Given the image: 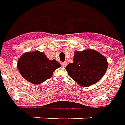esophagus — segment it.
<instances>
[{"instance_id":"34e87169","label":"esophagus","mask_w":125,"mask_h":125,"mask_svg":"<svg viewBox=\"0 0 125 125\" xmlns=\"http://www.w3.org/2000/svg\"><path fill=\"white\" fill-rule=\"evenodd\" d=\"M61 64H62V66L63 67H65L66 66H67V62H62V63H61Z\"/></svg>"}]
</instances>
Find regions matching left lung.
Returning a JSON list of instances; mask_svg holds the SVG:
<instances>
[{
	"label": "left lung",
	"mask_w": 125,
	"mask_h": 125,
	"mask_svg": "<svg viewBox=\"0 0 125 125\" xmlns=\"http://www.w3.org/2000/svg\"><path fill=\"white\" fill-rule=\"evenodd\" d=\"M106 58L94 50L75 52L73 62L67 64L70 77L79 85L88 87L96 83L106 72Z\"/></svg>",
	"instance_id": "8db88e82"
}]
</instances>
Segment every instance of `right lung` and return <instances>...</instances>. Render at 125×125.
<instances>
[{
    "label": "right lung",
    "instance_id": "1",
    "mask_svg": "<svg viewBox=\"0 0 125 125\" xmlns=\"http://www.w3.org/2000/svg\"><path fill=\"white\" fill-rule=\"evenodd\" d=\"M61 65L56 60L50 61L44 52H26L19 58L17 69L25 80L38 85L52 76L53 72Z\"/></svg>",
    "mask_w": 125,
    "mask_h": 125
}]
</instances>
